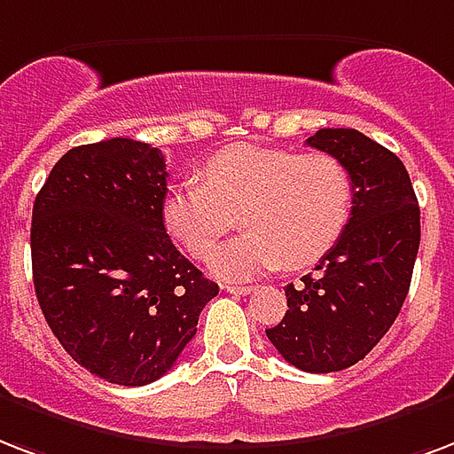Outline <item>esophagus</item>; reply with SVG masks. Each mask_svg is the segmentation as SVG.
<instances>
[{
  "mask_svg": "<svg viewBox=\"0 0 454 454\" xmlns=\"http://www.w3.org/2000/svg\"><path fill=\"white\" fill-rule=\"evenodd\" d=\"M223 290H226V293H233V295H247V293H252V286H231V283H226Z\"/></svg>",
  "mask_w": 454,
  "mask_h": 454,
  "instance_id": "34e87169",
  "label": "esophagus"
}]
</instances>
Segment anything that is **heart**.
I'll list each match as a JSON object with an SVG mask.
<instances>
[{
    "label": "heart",
    "instance_id": "obj_1",
    "mask_svg": "<svg viewBox=\"0 0 454 454\" xmlns=\"http://www.w3.org/2000/svg\"><path fill=\"white\" fill-rule=\"evenodd\" d=\"M200 178L168 185L159 214L168 238L192 259L209 257L238 214L245 233L212 257L221 278L314 264L350 221L352 176L326 152L231 145L204 161Z\"/></svg>",
    "mask_w": 454,
    "mask_h": 454
}]
</instances>
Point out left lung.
<instances>
[{
	"label": "left lung",
	"mask_w": 454,
	"mask_h": 454,
	"mask_svg": "<svg viewBox=\"0 0 454 454\" xmlns=\"http://www.w3.org/2000/svg\"><path fill=\"white\" fill-rule=\"evenodd\" d=\"M307 145L348 166L350 221L319 276L286 286L288 311L266 335L293 366L328 373L364 359L397 319L419 252V202L403 161L355 128H321Z\"/></svg>",
	"instance_id": "1"
}]
</instances>
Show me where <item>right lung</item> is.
Listing matches in <instances>:
<instances>
[{
    "mask_svg": "<svg viewBox=\"0 0 454 454\" xmlns=\"http://www.w3.org/2000/svg\"><path fill=\"white\" fill-rule=\"evenodd\" d=\"M166 178L161 150L112 137L66 152L33 204L44 319L78 364L119 386L161 379L219 295L161 226Z\"/></svg>",
    "mask_w": 454,
    "mask_h": 454,
    "instance_id": "add662e5",
    "label": "right lung"
}]
</instances>
